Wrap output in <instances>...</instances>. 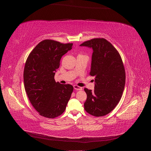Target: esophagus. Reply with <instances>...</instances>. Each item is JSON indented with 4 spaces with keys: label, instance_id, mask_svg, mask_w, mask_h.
I'll return each mask as SVG.
<instances>
[{
    "label": "esophagus",
    "instance_id": "esophagus-1",
    "mask_svg": "<svg viewBox=\"0 0 151 151\" xmlns=\"http://www.w3.org/2000/svg\"><path fill=\"white\" fill-rule=\"evenodd\" d=\"M74 89L77 90V91H81V90H83V88H82L81 87H79V86H76V85H74Z\"/></svg>",
    "mask_w": 151,
    "mask_h": 151
}]
</instances>
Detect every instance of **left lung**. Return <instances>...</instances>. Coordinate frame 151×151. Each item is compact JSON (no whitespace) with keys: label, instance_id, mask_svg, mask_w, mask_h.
Returning <instances> with one entry per match:
<instances>
[{"label":"left lung","instance_id":"1","mask_svg":"<svg viewBox=\"0 0 151 151\" xmlns=\"http://www.w3.org/2000/svg\"><path fill=\"white\" fill-rule=\"evenodd\" d=\"M93 49L90 75L95 76L94 90L84 89L85 110L94 116H103L116 107L125 84V72L122 58L106 40L94 38L80 45Z\"/></svg>","mask_w":151,"mask_h":151}]
</instances>
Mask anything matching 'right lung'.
<instances>
[{
    "instance_id": "obj_1",
    "label": "right lung",
    "mask_w": 151,
    "mask_h": 151,
    "mask_svg": "<svg viewBox=\"0 0 151 151\" xmlns=\"http://www.w3.org/2000/svg\"><path fill=\"white\" fill-rule=\"evenodd\" d=\"M72 45L45 40L36 45L27 58L23 74L25 91L33 106L43 116H60L70 98L73 86L56 83L54 76L62 57Z\"/></svg>"
}]
</instances>
